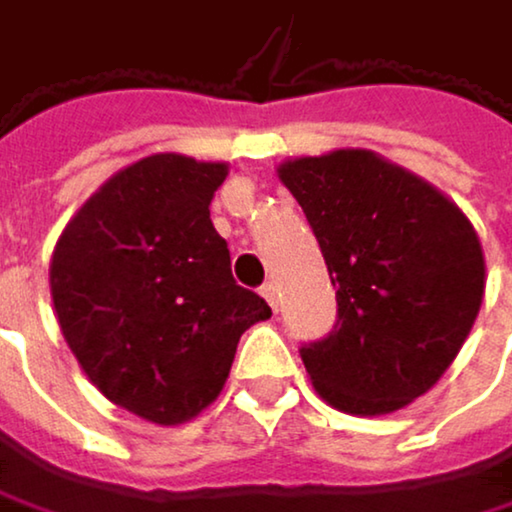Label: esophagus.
<instances>
[{"label": "esophagus", "instance_id": "1", "mask_svg": "<svg viewBox=\"0 0 512 512\" xmlns=\"http://www.w3.org/2000/svg\"><path fill=\"white\" fill-rule=\"evenodd\" d=\"M261 294H264V298H267V304H270L273 310H279V294H276V282H264Z\"/></svg>", "mask_w": 512, "mask_h": 512}]
</instances>
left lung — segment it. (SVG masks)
I'll use <instances>...</instances> for the list:
<instances>
[{
  "mask_svg": "<svg viewBox=\"0 0 512 512\" xmlns=\"http://www.w3.org/2000/svg\"><path fill=\"white\" fill-rule=\"evenodd\" d=\"M338 288V322L301 359L316 393L350 415H387L455 362L485 291L473 224L436 187L368 150L279 165Z\"/></svg>",
  "mask_w": 512,
  "mask_h": 512,
  "instance_id": "8db88e82",
  "label": "left lung"
}]
</instances>
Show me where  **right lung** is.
I'll list each match as a JSON object with an SVG mask.
<instances>
[{
	"label": "right lung",
	"instance_id": "obj_1",
	"mask_svg": "<svg viewBox=\"0 0 512 512\" xmlns=\"http://www.w3.org/2000/svg\"><path fill=\"white\" fill-rule=\"evenodd\" d=\"M224 178V162L147 156L76 211L51 254L54 313L88 381L162 427L218 399L242 331L270 319L211 224Z\"/></svg>",
	"mask_w": 512,
	"mask_h": 512
}]
</instances>
